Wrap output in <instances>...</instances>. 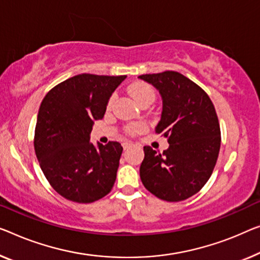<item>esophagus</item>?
<instances>
[{
	"label": "esophagus",
	"mask_w": 260,
	"mask_h": 260,
	"mask_svg": "<svg viewBox=\"0 0 260 260\" xmlns=\"http://www.w3.org/2000/svg\"><path fill=\"white\" fill-rule=\"evenodd\" d=\"M133 146V143L132 142H128V141H125V142H122V147H123V149H128V148H131V147Z\"/></svg>",
	"instance_id": "esophagus-1"
}]
</instances>
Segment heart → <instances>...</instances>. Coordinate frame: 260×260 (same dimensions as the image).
Instances as JSON below:
<instances>
[{"instance_id":"obj_1","label":"heart","mask_w":260,"mask_h":260,"mask_svg":"<svg viewBox=\"0 0 260 260\" xmlns=\"http://www.w3.org/2000/svg\"><path fill=\"white\" fill-rule=\"evenodd\" d=\"M129 92L139 104H141L142 102H146V100H153V102L155 100V91L149 84L135 83L129 86ZM114 99H115V95L114 94L111 95V98L108 99V103H107V108L112 107V105H113L114 103ZM145 129H146V125L141 122L133 123V125H129L126 128L127 133L132 135L142 133Z\"/></svg>"}]
</instances>
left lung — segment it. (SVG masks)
I'll return each instance as SVG.
<instances>
[{
    "label": "left lung",
    "mask_w": 260,
    "mask_h": 260,
    "mask_svg": "<svg viewBox=\"0 0 260 260\" xmlns=\"http://www.w3.org/2000/svg\"><path fill=\"white\" fill-rule=\"evenodd\" d=\"M162 96L155 133L168 138L158 153L145 146L140 177L147 190L168 202L199 192L210 179L220 148V128L214 104L199 85L175 71L142 75Z\"/></svg>",
    "instance_id": "left-lung-1"
}]
</instances>
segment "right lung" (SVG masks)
<instances>
[{
  "mask_svg": "<svg viewBox=\"0 0 260 260\" xmlns=\"http://www.w3.org/2000/svg\"><path fill=\"white\" fill-rule=\"evenodd\" d=\"M125 78L83 73L61 81L44 96L35 128V153L46 180L64 199L92 203L113 188L122 147L117 141L95 147L90 134Z\"/></svg>",
  "mask_w": 260,
  "mask_h": 260,
  "instance_id": "obj_1",
  "label": "right lung"
}]
</instances>
